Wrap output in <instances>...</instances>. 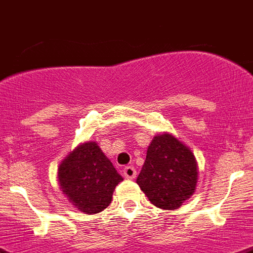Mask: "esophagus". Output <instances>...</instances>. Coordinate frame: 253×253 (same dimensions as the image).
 <instances>
[{
	"mask_svg": "<svg viewBox=\"0 0 253 253\" xmlns=\"http://www.w3.org/2000/svg\"><path fill=\"white\" fill-rule=\"evenodd\" d=\"M136 174H137V171L134 169L133 166H126L124 169V176L126 177V178L132 180V178H134V177H136Z\"/></svg>",
	"mask_w": 253,
	"mask_h": 253,
	"instance_id": "esophagus-1",
	"label": "esophagus"
}]
</instances>
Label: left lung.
<instances>
[{
  "label": "left lung",
  "mask_w": 253,
  "mask_h": 253,
  "mask_svg": "<svg viewBox=\"0 0 253 253\" xmlns=\"http://www.w3.org/2000/svg\"><path fill=\"white\" fill-rule=\"evenodd\" d=\"M197 174V162L190 148L164 133L148 146L137 185L156 207L176 210L195 192Z\"/></svg>",
  "instance_id": "8db88e82"
}]
</instances>
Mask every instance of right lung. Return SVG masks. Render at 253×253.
<instances>
[{
    "instance_id": "1",
    "label": "right lung",
    "mask_w": 253,
    "mask_h": 253,
    "mask_svg": "<svg viewBox=\"0 0 253 253\" xmlns=\"http://www.w3.org/2000/svg\"><path fill=\"white\" fill-rule=\"evenodd\" d=\"M124 180L96 142L71 152L58 169V182L72 205L87 214L103 211L112 201L116 186Z\"/></svg>"
}]
</instances>
